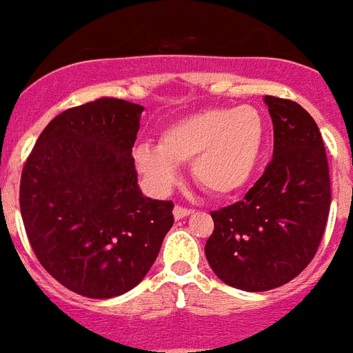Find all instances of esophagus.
Here are the masks:
<instances>
[{"label":"esophagus","mask_w":353,"mask_h":353,"mask_svg":"<svg viewBox=\"0 0 353 353\" xmlns=\"http://www.w3.org/2000/svg\"><path fill=\"white\" fill-rule=\"evenodd\" d=\"M173 215L176 221H180V219H185L188 215H191V210L190 208H182V205H174Z\"/></svg>","instance_id":"obj_1"}]
</instances>
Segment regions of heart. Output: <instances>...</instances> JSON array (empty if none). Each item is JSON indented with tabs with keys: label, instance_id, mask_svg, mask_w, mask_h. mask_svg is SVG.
Returning a JSON list of instances; mask_svg holds the SVG:
<instances>
[{
	"label": "heart",
	"instance_id": "b5f03b06",
	"mask_svg": "<svg viewBox=\"0 0 353 353\" xmlns=\"http://www.w3.org/2000/svg\"><path fill=\"white\" fill-rule=\"evenodd\" d=\"M266 134V118L256 107H211L168 125L159 145H138L134 163L157 193H168L176 184V163L190 162L191 176L202 190L228 196L253 179Z\"/></svg>",
	"mask_w": 353,
	"mask_h": 353
}]
</instances>
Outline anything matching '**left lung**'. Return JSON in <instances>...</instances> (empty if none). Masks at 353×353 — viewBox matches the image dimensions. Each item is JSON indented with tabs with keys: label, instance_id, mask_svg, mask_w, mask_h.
<instances>
[{
	"label": "left lung",
	"instance_id": "obj_1",
	"mask_svg": "<svg viewBox=\"0 0 353 353\" xmlns=\"http://www.w3.org/2000/svg\"><path fill=\"white\" fill-rule=\"evenodd\" d=\"M273 122V159L241 202L213 211L205 259L222 283L268 292L308 266L330 211L323 137L306 109L264 97Z\"/></svg>",
	"mask_w": 353,
	"mask_h": 353
}]
</instances>
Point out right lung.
<instances>
[{"mask_svg": "<svg viewBox=\"0 0 353 353\" xmlns=\"http://www.w3.org/2000/svg\"><path fill=\"white\" fill-rule=\"evenodd\" d=\"M143 107L100 98L50 120L23 165L19 208L41 266L65 288L111 299L142 281L173 225L143 196L132 159Z\"/></svg>", "mask_w": 353, "mask_h": 353, "instance_id": "obj_1", "label": "right lung"}]
</instances>
